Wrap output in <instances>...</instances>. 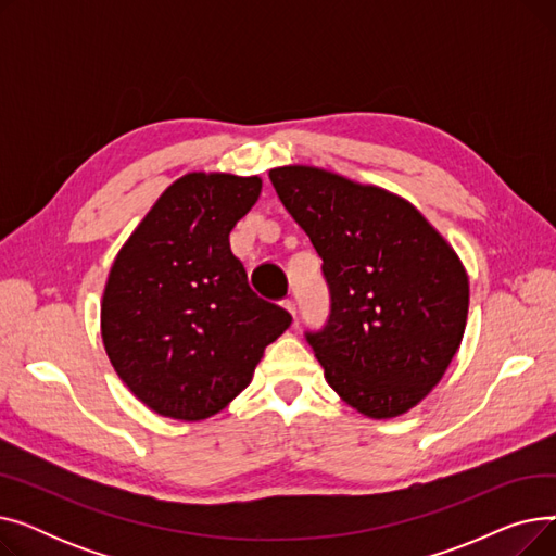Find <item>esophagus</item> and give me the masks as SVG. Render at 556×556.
<instances>
[{"instance_id":"obj_1","label":"esophagus","mask_w":556,"mask_h":556,"mask_svg":"<svg viewBox=\"0 0 556 556\" xmlns=\"http://www.w3.org/2000/svg\"><path fill=\"white\" fill-rule=\"evenodd\" d=\"M283 306H286V308H288L290 313H293V317L298 315V306H295V302H293V300H290V298H286V300H283Z\"/></svg>"}]
</instances>
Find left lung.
Wrapping results in <instances>:
<instances>
[{
    "label": "left lung",
    "instance_id": "left-lung-1",
    "mask_svg": "<svg viewBox=\"0 0 556 556\" xmlns=\"http://www.w3.org/2000/svg\"><path fill=\"white\" fill-rule=\"evenodd\" d=\"M270 182L323 256L329 317L306 342L344 403L371 419L415 407L442 381L469 313V277L410 202L313 166Z\"/></svg>",
    "mask_w": 556,
    "mask_h": 556
}]
</instances>
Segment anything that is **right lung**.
<instances>
[{
    "instance_id": "1",
    "label": "right lung",
    "mask_w": 556,
    "mask_h": 556,
    "mask_svg": "<svg viewBox=\"0 0 556 556\" xmlns=\"http://www.w3.org/2000/svg\"><path fill=\"white\" fill-rule=\"evenodd\" d=\"M261 180L189 173L116 254L101 304L108 358L130 392L170 419L198 421L248 388L263 349L293 323L261 300L229 231Z\"/></svg>"
}]
</instances>
